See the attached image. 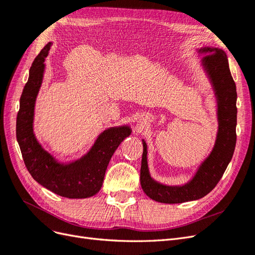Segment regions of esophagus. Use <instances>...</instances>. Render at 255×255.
<instances>
[{
	"label": "esophagus",
	"mask_w": 255,
	"mask_h": 255,
	"mask_svg": "<svg viewBox=\"0 0 255 255\" xmlns=\"http://www.w3.org/2000/svg\"><path fill=\"white\" fill-rule=\"evenodd\" d=\"M146 118H148V116H144V117H143V118H142V120H143V119H144V121H145V119H146Z\"/></svg>",
	"instance_id": "34e87169"
}]
</instances>
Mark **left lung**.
<instances>
[{
  "instance_id": "obj_1",
  "label": "left lung",
  "mask_w": 255,
  "mask_h": 255,
  "mask_svg": "<svg viewBox=\"0 0 255 255\" xmlns=\"http://www.w3.org/2000/svg\"><path fill=\"white\" fill-rule=\"evenodd\" d=\"M201 67L210 80L217 103L218 130L214 148L194 176L183 185H166L153 179L148 167V146L142 139L143 152L140 184L144 194L160 203H183L201 199L220 181L232 159L236 144V85L231 75L226 52L215 47L197 49Z\"/></svg>"
}]
</instances>
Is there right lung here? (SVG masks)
Here are the masks:
<instances>
[{
  "label": "right lung",
  "instance_id": "add662e5",
  "mask_svg": "<svg viewBox=\"0 0 255 255\" xmlns=\"http://www.w3.org/2000/svg\"><path fill=\"white\" fill-rule=\"evenodd\" d=\"M52 42L38 54L20 98L17 140L23 160L33 179L56 195L70 199L89 198L101 189L114 152L132 133L129 126L113 127L98 136L90 150L79 159L61 163L42 148L34 133L35 104L43 81L44 60Z\"/></svg>",
  "mask_w": 255,
  "mask_h": 255
}]
</instances>
